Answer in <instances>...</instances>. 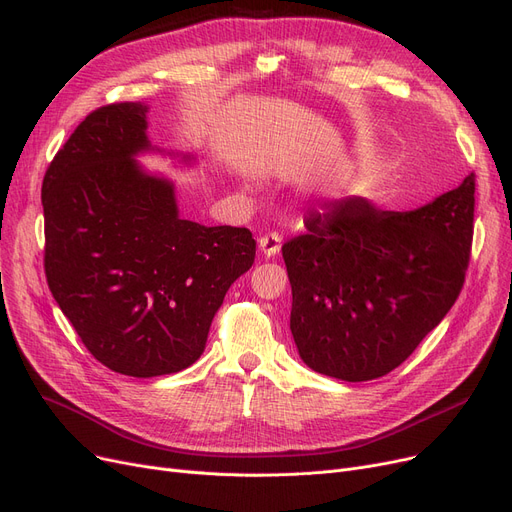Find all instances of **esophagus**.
Masks as SVG:
<instances>
[{"label":"esophagus","mask_w":512,"mask_h":512,"mask_svg":"<svg viewBox=\"0 0 512 512\" xmlns=\"http://www.w3.org/2000/svg\"><path fill=\"white\" fill-rule=\"evenodd\" d=\"M280 244H282V236L278 232H268L259 238V251L265 257H274L280 253Z\"/></svg>","instance_id":"1"}]
</instances>
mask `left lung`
Segmentation results:
<instances>
[{
    "label": "left lung",
    "instance_id": "8db88e82",
    "mask_svg": "<svg viewBox=\"0 0 512 512\" xmlns=\"http://www.w3.org/2000/svg\"><path fill=\"white\" fill-rule=\"evenodd\" d=\"M475 173L416 211L353 196L282 244L301 360L360 383L389 374L456 303L473 247Z\"/></svg>",
    "mask_w": 512,
    "mask_h": 512
}]
</instances>
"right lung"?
Wrapping results in <instances>:
<instances>
[{
    "label": "right lung",
    "mask_w": 512,
    "mask_h": 512,
    "mask_svg": "<svg viewBox=\"0 0 512 512\" xmlns=\"http://www.w3.org/2000/svg\"><path fill=\"white\" fill-rule=\"evenodd\" d=\"M146 110L96 108L41 186L50 291L87 351L136 379L201 358L215 311L255 261L247 228L182 219L173 186L131 159L150 146Z\"/></svg>",
    "instance_id": "right-lung-1"
}]
</instances>
